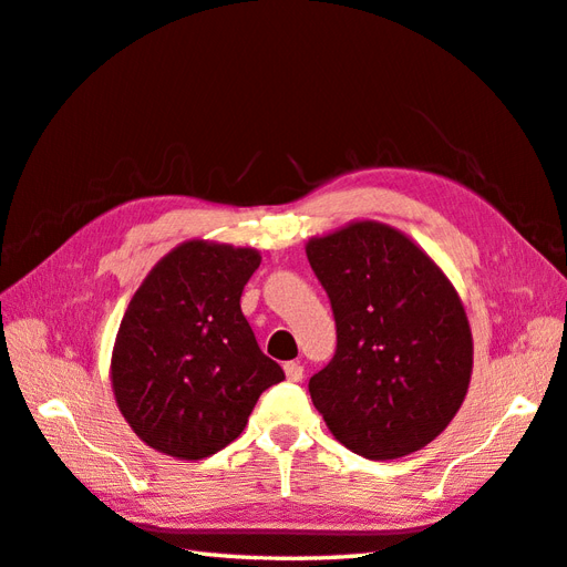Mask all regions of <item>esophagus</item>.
Masks as SVG:
<instances>
[{"mask_svg":"<svg viewBox=\"0 0 567 567\" xmlns=\"http://www.w3.org/2000/svg\"><path fill=\"white\" fill-rule=\"evenodd\" d=\"M284 372H286L288 381H296V384H298V381H303V367H300L298 362H286Z\"/></svg>","mask_w":567,"mask_h":567,"instance_id":"34e87169","label":"esophagus"}]
</instances>
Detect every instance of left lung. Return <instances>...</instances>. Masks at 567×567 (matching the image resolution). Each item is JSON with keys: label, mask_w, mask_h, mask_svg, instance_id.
Returning <instances> with one entry per match:
<instances>
[{"label": "left lung", "mask_w": 567, "mask_h": 567, "mask_svg": "<svg viewBox=\"0 0 567 567\" xmlns=\"http://www.w3.org/2000/svg\"><path fill=\"white\" fill-rule=\"evenodd\" d=\"M338 348L308 391L328 429L367 460L429 445L465 401L472 334L453 284L413 241L379 223L310 239Z\"/></svg>", "instance_id": "left-lung-1"}]
</instances>
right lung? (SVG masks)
Instances as JSON below:
<instances>
[{
  "label": "right lung",
  "instance_id": "obj_1",
  "mask_svg": "<svg viewBox=\"0 0 567 567\" xmlns=\"http://www.w3.org/2000/svg\"><path fill=\"white\" fill-rule=\"evenodd\" d=\"M261 257L207 241L166 254L138 286L112 352V389L146 445L210 457L245 431L284 369L259 350L239 298Z\"/></svg>",
  "mask_w": 567,
  "mask_h": 567
}]
</instances>
